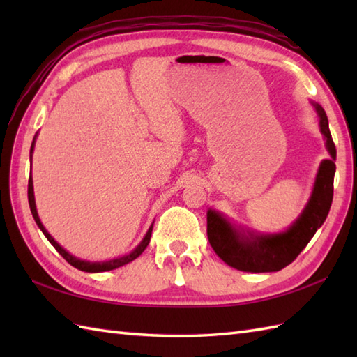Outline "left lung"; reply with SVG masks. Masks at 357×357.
<instances>
[{"mask_svg": "<svg viewBox=\"0 0 357 357\" xmlns=\"http://www.w3.org/2000/svg\"><path fill=\"white\" fill-rule=\"evenodd\" d=\"M319 115L321 132L327 139V149L331 158L322 161L317 172L313 195L302 211L301 218L284 233L257 236L248 233L241 234L225 221V219L208 211L207 213V236L211 248L230 267L250 271L267 273L279 271L291 264L298 255L307 247L317 229L327 218L333 201V181L336 172V147L333 142L328 119L321 105H314Z\"/></svg>", "mask_w": 357, "mask_h": 357, "instance_id": "left-lung-1", "label": "left lung"}]
</instances>
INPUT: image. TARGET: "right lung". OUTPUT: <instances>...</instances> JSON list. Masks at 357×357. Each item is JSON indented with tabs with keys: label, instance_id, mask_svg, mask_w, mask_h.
I'll return each instance as SVG.
<instances>
[{
	"label": "right lung",
	"instance_id": "right-lung-1",
	"mask_svg": "<svg viewBox=\"0 0 357 357\" xmlns=\"http://www.w3.org/2000/svg\"><path fill=\"white\" fill-rule=\"evenodd\" d=\"M32 151H33V142H32V147H30V159H32ZM32 173V172H30ZM27 196H29V206H30V211H32V216H33V219H35V222H36V225L40 227L41 229V231L44 233V236L49 239V242L50 244L56 248V252L61 255L64 259L69 262L70 265H73L75 268H78V270H81V271H89V273H100V271H109V270H113V268H118V267H123V265H126V264H128V262H132L133 259H136V257H138L144 250L147 248V245H149V242H150V238H151V230H153V225L150 227L149 229V231H147V234H146V238L142 239V242L141 244L136 247L133 252L130 253V255H127V256H123V257H118V259H112V261H107V262H87V261H81V259H78V257H75V256H72L70 253H67L66 250L58 244V242L53 239L50 234L47 233V230L44 229V225L41 224V221H40V218H38V213H36V207H35V196H33V183H32V176L29 178V185H27Z\"/></svg>",
	"mask_w": 357,
	"mask_h": 357
}]
</instances>
